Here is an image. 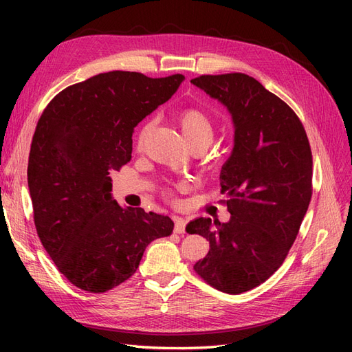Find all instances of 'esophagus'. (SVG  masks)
I'll return each instance as SVG.
<instances>
[{"label": "esophagus", "instance_id": "esophagus-1", "mask_svg": "<svg viewBox=\"0 0 352 352\" xmlns=\"http://www.w3.org/2000/svg\"><path fill=\"white\" fill-rule=\"evenodd\" d=\"M185 228H186V221L180 217H175V233H179V235H182L185 233Z\"/></svg>", "mask_w": 352, "mask_h": 352}]
</instances>
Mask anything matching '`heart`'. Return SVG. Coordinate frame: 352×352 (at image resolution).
Instances as JSON below:
<instances>
[{
	"label": "heart",
	"mask_w": 352,
	"mask_h": 352,
	"mask_svg": "<svg viewBox=\"0 0 352 352\" xmlns=\"http://www.w3.org/2000/svg\"><path fill=\"white\" fill-rule=\"evenodd\" d=\"M179 124L182 127L184 135L186 138V141L189 142V145L194 148H207L212 138H214V122H212L211 116L204 111L202 109L198 107H189L185 109L182 113L179 114ZM154 127V120H146L141 129L138 131L136 133V148L141 150L144 146V144L146 142L148 136L151 135Z\"/></svg>",
	"instance_id": "1"
}]
</instances>
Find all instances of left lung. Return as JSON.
Wrapping results in <instances>:
<instances>
[{
  "instance_id": "1",
  "label": "left lung",
  "mask_w": 352,
  "mask_h": 352,
  "mask_svg": "<svg viewBox=\"0 0 352 352\" xmlns=\"http://www.w3.org/2000/svg\"><path fill=\"white\" fill-rule=\"evenodd\" d=\"M190 82L226 105L235 124V145L220 173L232 216L186 226L210 241L194 270L236 295L267 280L295 242L313 195L311 148L300 117L248 74H202Z\"/></svg>"
}]
</instances>
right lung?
<instances>
[{
    "mask_svg": "<svg viewBox=\"0 0 352 352\" xmlns=\"http://www.w3.org/2000/svg\"><path fill=\"white\" fill-rule=\"evenodd\" d=\"M184 74L109 72L50 101L32 140L28 184L38 236L65 278L101 294L136 272L145 248L175 223L111 198V172L132 158L133 127L166 102Z\"/></svg>",
    "mask_w": 352,
    "mask_h": 352,
    "instance_id": "1",
    "label": "right lung"
}]
</instances>
